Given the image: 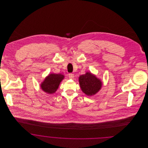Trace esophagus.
I'll use <instances>...</instances> for the list:
<instances>
[{
	"mask_svg": "<svg viewBox=\"0 0 148 148\" xmlns=\"http://www.w3.org/2000/svg\"><path fill=\"white\" fill-rule=\"evenodd\" d=\"M69 79H74V74H69Z\"/></svg>",
	"mask_w": 148,
	"mask_h": 148,
	"instance_id": "obj_1",
	"label": "esophagus"
}]
</instances>
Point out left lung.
<instances>
[{
  "mask_svg": "<svg viewBox=\"0 0 148 148\" xmlns=\"http://www.w3.org/2000/svg\"><path fill=\"white\" fill-rule=\"evenodd\" d=\"M79 82L82 92L88 96L96 94L101 89L103 83L91 72L88 71L79 77Z\"/></svg>",
  "mask_w": 148,
  "mask_h": 148,
  "instance_id": "8db88e82",
  "label": "left lung"
}]
</instances>
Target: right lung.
Listing matches in <instances>:
<instances>
[{"label":"right lung","instance_id":"1","mask_svg":"<svg viewBox=\"0 0 148 148\" xmlns=\"http://www.w3.org/2000/svg\"><path fill=\"white\" fill-rule=\"evenodd\" d=\"M64 79V75L62 74H49L40 84V88L46 93L54 94L56 92Z\"/></svg>","mask_w":148,"mask_h":148}]
</instances>
